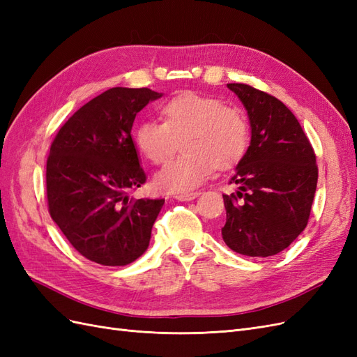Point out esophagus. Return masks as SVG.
<instances>
[{
    "label": "esophagus",
    "mask_w": 357,
    "mask_h": 357,
    "mask_svg": "<svg viewBox=\"0 0 357 357\" xmlns=\"http://www.w3.org/2000/svg\"><path fill=\"white\" fill-rule=\"evenodd\" d=\"M197 197H199V192H189V193H178L174 198L177 201H192L195 199Z\"/></svg>",
    "instance_id": "esophagus-1"
}]
</instances>
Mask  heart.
I'll use <instances>...</instances> for the list:
<instances>
[{
  "mask_svg": "<svg viewBox=\"0 0 357 357\" xmlns=\"http://www.w3.org/2000/svg\"><path fill=\"white\" fill-rule=\"evenodd\" d=\"M165 122L146 121L137 128V146L150 162L164 164L183 139V152L155 176L164 193H185L207 180L214 167H234L247 150L248 123L235 107L214 96L181 93L162 109Z\"/></svg>",
  "mask_w": 357,
  "mask_h": 357,
  "instance_id": "b5f03b06",
  "label": "heart"
}]
</instances>
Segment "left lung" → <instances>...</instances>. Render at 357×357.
Masks as SVG:
<instances>
[{
    "label": "left lung",
    "mask_w": 357,
    "mask_h": 357,
    "mask_svg": "<svg viewBox=\"0 0 357 357\" xmlns=\"http://www.w3.org/2000/svg\"><path fill=\"white\" fill-rule=\"evenodd\" d=\"M250 122V146L223 195V241L231 250L268 257L284 250L308 223L317 188L316 155L295 114L275 96L228 83Z\"/></svg>",
    "instance_id": "left-lung-1"
}]
</instances>
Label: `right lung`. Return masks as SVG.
<instances>
[{
	"label": "right lung",
	"mask_w": 357,
	"mask_h": 357,
	"mask_svg": "<svg viewBox=\"0 0 357 357\" xmlns=\"http://www.w3.org/2000/svg\"><path fill=\"white\" fill-rule=\"evenodd\" d=\"M162 93L112 88L75 112L53 139L46 167L49 213L71 245L105 266L149 247L165 199L128 197L146 183L131 137L137 113Z\"/></svg>",
	"instance_id": "obj_1"
}]
</instances>
